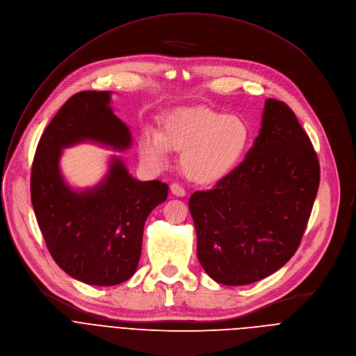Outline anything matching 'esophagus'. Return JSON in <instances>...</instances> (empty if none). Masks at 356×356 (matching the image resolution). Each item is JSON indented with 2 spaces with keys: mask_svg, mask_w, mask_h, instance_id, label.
Instances as JSON below:
<instances>
[{
  "mask_svg": "<svg viewBox=\"0 0 356 356\" xmlns=\"http://www.w3.org/2000/svg\"><path fill=\"white\" fill-rule=\"evenodd\" d=\"M171 192H172V195H175V196H185V189L179 185V184H172L171 185Z\"/></svg>",
  "mask_w": 356,
  "mask_h": 356,
  "instance_id": "obj_1",
  "label": "esophagus"
}]
</instances>
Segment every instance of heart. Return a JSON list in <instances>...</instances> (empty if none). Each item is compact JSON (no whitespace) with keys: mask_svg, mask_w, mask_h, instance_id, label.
Returning <instances> with one entry per match:
<instances>
[{"mask_svg":"<svg viewBox=\"0 0 356 356\" xmlns=\"http://www.w3.org/2000/svg\"><path fill=\"white\" fill-rule=\"evenodd\" d=\"M250 134V126L238 114L178 107L163 117L160 131L147 129L141 133L138 148L143 160L154 168H164L171 151L182 152L184 175L196 185H213L241 163Z\"/></svg>","mask_w":356,"mask_h":356,"instance_id":"b5f03b06","label":"heart"}]
</instances>
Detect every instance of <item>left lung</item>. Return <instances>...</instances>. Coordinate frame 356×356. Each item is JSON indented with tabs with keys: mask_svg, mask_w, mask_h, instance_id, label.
Returning a JSON list of instances; mask_svg holds the SVG:
<instances>
[{
	"mask_svg": "<svg viewBox=\"0 0 356 356\" xmlns=\"http://www.w3.org/2000/svg\"><path fill=\"white\" fill-rule=\"evenodd\" d=\"M318 185V156L294 111L267 99L243 163L189 198L196 253L209 277L245 286L283 267L300 246Z\"/></svg>",
	"mask_w": 356,
	"mask_h": 356,
	"instance_id": "8db88e82",
	"label": "left lung"
}]
</instances>
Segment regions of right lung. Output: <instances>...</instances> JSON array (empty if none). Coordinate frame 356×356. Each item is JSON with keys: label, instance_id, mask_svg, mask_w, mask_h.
Masks as SVG:
<instances>
[{"label": "right lung", "instance_id": "right-lung-1", "mask_svg": "<svg viewBox=\"0 0 356 356\" xmlns=\"http://www.w3.org/2000/svg\"><path fill=\"white\" fill-rule=\"evenodd\" d=\"M110 103L111 92L73 95L39 140L31 174V201L51 256L70 277L103 287L136 273L144 223L168 196L165 182L133 178L117 155L93 188L74 189L63 179V148L86 141L115 151L131 147L130 129Z\"/></svg>", "mask_w": 356, "mask_h": 356}]
</instances>
